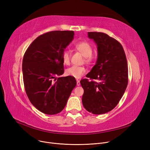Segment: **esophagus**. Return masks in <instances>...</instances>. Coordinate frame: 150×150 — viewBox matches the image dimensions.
Returning a JSON list of instances; mask_svg holds the SVG:
<instances>
[{"instance_id": "obj_1", "label": "esophagus", "mask_w": 150, "mask_h": 150, "mask_svg": "<svg viewBox=\"0 0 150 150\" xmlns=\"http://www.w3.org/2000/svg\"><path fill=\"white\" fill-rule=\"evenodd\" d=\"M76 85H77L78 86L80 85V80H76Z\"/></svg>"}]
</instances>
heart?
Listing matches in <instances>:
<instances>
[{"mask_svg": "<svg viewBox=\"0 0 150 150\" xmlns=\"http://www.w3.org/2000/svg\"><path fill=\"white\" fill-rule=\"evenodd\" d=\"M75 49L80 52L85 58V61L90 63L92 60V54L93 47L90 43L87 41H81L75 44ZM62 60L65 65H69L70 62V52L65 50L62 53ZM86 72V69L83 66H73L66 70V74L75 78H81Z\"/></svg>", "mask_w": 150, "mask_h": 150, "instance_id": "heart-1", "label": "heart"}]
</instances>
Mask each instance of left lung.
Instances as JSON below:
<instances>
[{
  "instance_id": "left-lung-1",
  "label": "left lung",
  "mask_w": 150,
  "mask_h": 150,
  "mask_svg": "<svg viewBox=\"0 0 150 150\" xmlns=\"http://www.w3.org/2000/svg\"><path fill=\"white\" fill-rule=\"evenodd\" d=\"M88 37L97 44L98 58L86 75L91 80L80 81L84 89L82 103L88 112L103 114L117 105L127 89V60L122 45L113 38L101 32H88Z\"/></svg>"
}]
</instances>
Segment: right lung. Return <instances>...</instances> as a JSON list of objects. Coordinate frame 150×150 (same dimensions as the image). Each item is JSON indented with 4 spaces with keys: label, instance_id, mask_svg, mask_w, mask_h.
I'll list each match as a JSON object with an SVG mask.
<instances>
[{
    "label": "right lung",
    "instance_id": "obj_1",
    "mask_svg": "<svg viewBox=\"0 0 150 150\" xmlns=\"http://www.w3.org/2000/svg\"><path fill=\"white\" fill-rule=\"evenodd\" d=\"M74 38V31H50L35 39L23 56L26 93L31 104L45 114L62 111L76 85L74 77L57 78L64 74L62 53Z\"/></svg>",
    "mask_w": 150,
    "mask_h": 150
}]
</instances>
